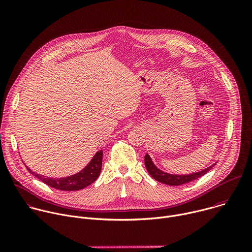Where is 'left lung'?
Here are the masks:
<instances>
[{
	"label": "left lung",
	"instance_id": "8db88e82",
	"mask_svg": "<svg viewBox=\"0 0 252 252\" xmlns=\"http://www.w3.org/2000/svg\"><path fill=\"white\" fill-rule=\"evenodd\" d=\"M145 164H146L147 170L152 175V177H154L156 181L162 183L164 185H168V186H182V185L190 183L192 181H195V179L201 177L203 174H205L208 170H210L215 165V163H214L213 165H211L205 169H202L198 172L191 173V174H183V175L171 174V173L163 172L162 170L158 169L155 165L151 157L148 154L145 157Z\"/></svg>",
	"mask_w": 252,
	"mask_h": 252
}]
</instances>
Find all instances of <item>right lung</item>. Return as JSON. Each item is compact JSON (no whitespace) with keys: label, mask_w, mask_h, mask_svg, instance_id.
Wrapping results in <instances>:
<instances>
[{"label":"right lung","mask_w":252,"mask_h":252,"mask_svg":"<svg viewBox=\"0 0 252 252\" xmlns=\"http://www.w3.org/2000/svg\"><path fill=\"white\" fill-rule=\"evenodd\" d=\"M102 151H98L92 160L88 163V165L82 169L80 172L69 175L66 177L62 178H53V177H47L42 174L35 173L32 169H30L28 166L27 169L35 177H38L40 181L45 183L51 188H54L59 190H65V191H71V190H80L83 189L93 183L96 181L98 177L100 170H101V164H102Z\"/></svg>","instance_id":"right-lung-1"}]
</instances>
